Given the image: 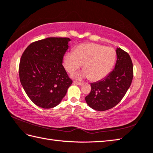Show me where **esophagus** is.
I'll return each instance as SVG.
<instances>
[{"label":"esophagus","mask_w":153,"mask_h":153,"mask_svg":"<svg viewBox=\"0 0 153 153\" xmlns=\"http://www.w3.org/2000/svg\"><path fill=\"white\" fill-rule=\"evenodd\" d=\"M74 84H76V85H81L82 84V82H74Z\"/></svg>","instance_id":"obj_1"}]
</instances>
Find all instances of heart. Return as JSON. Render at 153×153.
<instances>
[{
	"instance_id": "b5f03b06",
	"label": "heart",
	"mask_w": 153,
	"mask_h": 153,
	"mask_svg": "<svg viewBox=\"0 0 153 153\" xmlns=\"http://www.w3.org/2000/svg\"><path fill=\"white\" fill-rule=\"evenodd\" d=\"M116 59V53L111 48L94 43H83L77 46L74 51L66 52L63 65L69 73L79 69L83 64L84 70L72 74L77 79L89 78L96 82L103 79L111 70Z\"/></svg>"
}]
</instances>
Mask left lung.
Returning a JSON list of instances; mask_svg holds the SVG:
<instances>
[{
	"mask_svg": "<svg viewBox=\"0 0 153 153\" xmlns=\"http://www.w3.org/2000/svg\"><path fill=\"white\" fill-rule=\"evenodd\" d=\"M114 70L99 82L91 83V90L85 97L87 104L96 111H106L117 105L131 84L133 66L128 53L117 48Z\"/></svg>",
	"mask_w": 153,
	"mask_h": 153,
	"instance_id": "obj_1",
	"label": "left lung"
}]
</instances>
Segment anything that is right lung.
Listing matches in <instances>:
<instances>
[{
    "label": "right lung",
    "instance_id": "right-lung-1",
    "mask_svg": "<svg viewBox=\"0 0 153 153\" xmlns=\"http://www.w3.org/2000/svg\"><path fill=\"white\" fill-rule=\"evenodd\" d=\"M68 38H47L26 48L19 65L20 83L33 103L44 109L61 102L72 80L62 65Z\"/></svg>",
    "mask_w": 153,
    "mask_h": 153
}]
</instances>
